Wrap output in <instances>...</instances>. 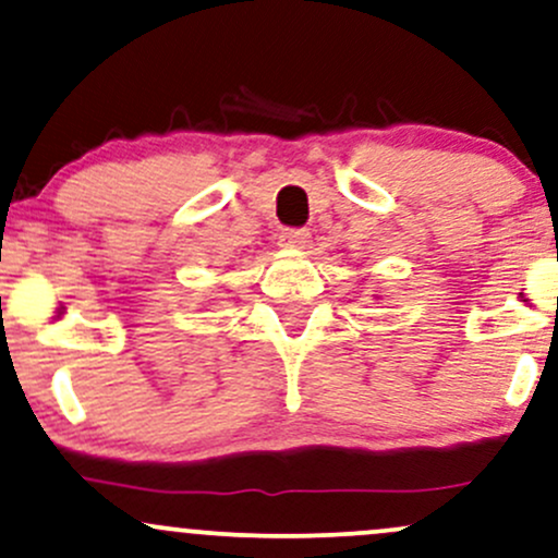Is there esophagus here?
Listing matches in <instances>:
<instances>
[{
	"mask_svg": "<svg viewBox=\"0 0 558 558\" xmlns=\"http://www.w3.org/2000/svg\"><path fill=\"white\" fill-rule=\"evenodd\" d=\"M280 243L288 248H306L310 246V230L304 228H288L280 233Z\"/></svg>",
	"mask_w": 558,
	"mask_h": 558,
	"instance_id": "1",
	"label": "esophagus"
}]
</instances>
